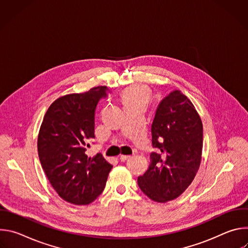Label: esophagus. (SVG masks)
<instances>
[{
	"mask_svg": "<svg viewBox=\"0 0 248 248\" xmlns=\"http://www.w3.org/2000/svg\"><path fill=\"white\" fill-rule=\"evenodd\" d=\"M129 158H130L129 155H121V156H120V160H121L122 162H124V161H126V160L129 159Z\"/></svg>",
	"mask_w": 248,
	"mask_h": 248,
	"instance_id": "esophagus-1",
	"label": "esophagus"
}]
</instances>
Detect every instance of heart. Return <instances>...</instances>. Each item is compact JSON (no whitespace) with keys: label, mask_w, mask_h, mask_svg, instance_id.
Returning a JSON list of instances; mask_svg holds the SVG:
<instances>
[{"label":"heart","mask_w":248,"mask_h":248,"mask_svg":"<svg viewBox=\"0 0 248 248\" xmlns=\"http://www.w3.org/2000/svg\"><path fill=\"white\" fill-rule=\"evenodd\" d=\"M149 98L148 90L141 85H133L127 88L123 93V102L125 104H133V103H142L146 104Z\"/></svg>","instance_id":"heart-1"}]
</instances>
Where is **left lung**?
I'll return each instance as SVG.
<instances>
[{"label": "left lung", "mask_w": 248, "mask_h": 248, "mask_svg": "<svg viewBox=\"0 0 248 248\" xmlns=\"http://www.w3.org/2000/svg\"><path fill=\"white\" fill-rule=\"evenodd\" d=\"M151 163L138 176L140 189L150 199L165 203L179 197L192 183L199 169L203 125L190 100L180 90L158 105L151 127Z\"/></svg>", "instance_id": "8db88e82"}]
</instances>
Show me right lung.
<instances>
[{"instance_id": "1", "label": "right lung", "mask_w": 248, "mask_h": 248, "mask_svg": "<svg viewBox=\"0 0 248 248\" xmlns=\"http://www.w3.org/2000/svg\"><path fill=\"white\" fill-rule=\"evenodd\" d=\"M108 91L106 86H97L62 96L44 116L37 141L39 160L54 189L69 203L93 202L104 190L113 168L100 153L93 158L85 154L95 137L96 106Z\"/></svg>"}]
</instances>
